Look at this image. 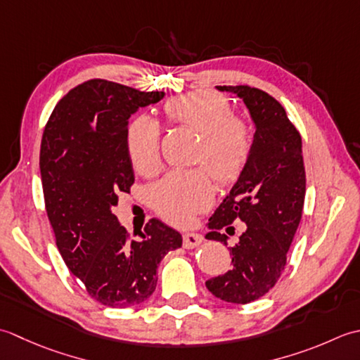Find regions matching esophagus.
I'll return each mask as SVG.
<instances>
[{
	"label": "esophagus",
	"instance_id": "34e87169",
	"mask_svg": "<svg viewBox=\"0 0 360 360\" xmlns=\"http://www.w3.org/2000/svg\"><path fill=\"white\" fill-rule=\"evenodd\" d=\"M202 240H203V238L200 236V234L186 233L185 236H183V247H185V248H194L197 245H200Z\"/></svg>",
	"mask_w": 360,
	"mask_h": 360
}]
</instances>
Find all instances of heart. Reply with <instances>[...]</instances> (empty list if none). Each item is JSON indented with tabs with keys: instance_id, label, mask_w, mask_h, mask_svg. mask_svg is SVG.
Here are the masks:
<instances>
[{
	"instance_id": "heart-1",
	"label": "heart",
	"mask_w": 360,
	"mask_h": 360,
	"mask_svg": "<svg viewBox=\"0 0 360 360\" xmlns=\"http://www.w3.org/2000/svg\"><path fill=\"white\" fill-rule=\"evenodd\" d=\"M165 113L177 126L199 131L195 161L205 165L219 185H231L240 177L253 150V130L248 121L233 115L224 96L212 91L183 94L166 102ZM126 146L138 174L152 177L160 171L161 127L155 120L141 115L131 121ZM212 200L214 186L205 169L171 172L152 191L158 214L175 225H189Z\"/></svg>"
}]
</instances>
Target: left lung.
I'll list each match as a JSON object with an SVG mask.
<instances>
[{
  "instance_id": "left-lung-1",
  "label": "left lung",
  "mask_w": 360,
  "mask_h": 360,
  "mask_svg": "<svg viewBox=\"0 0 360 360\" xmlns=\"http://www.w3.org/2000/svg\"><path fill=\"white\" fill-rule=\"evenodd\" d=\"M216 88L244 101L256 130L250 160L210 217L207 239L226 245L229 238L219 230H233L236 219L247 225L245 231L229 248L233 267L205 284L226 303L247 304L280 280L302 221L306 194L302 136L283 105L266 91L248 85Z\"/></svg>"
}]
</instances>
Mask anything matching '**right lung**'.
Listing matches in <instances>:
<instances>
[{
  "label": "right lung",
  "mask_w": 360,
  "mask_h": 360,
  "mask_svg": "<svg viewBox=\"0 0 360 360\" xmlns=\"http://www.w3.org/2000/svg\"><path fill=\"white\" fill-rule=\"evenodd\" d=\"M163 98L165 91L91 79L65 94L43 131L40 172L57 248L88 295L104 306L146 302L157 288L160 261L181 247V234L158 219L130 238L112 212L135 181L129 118Z\"/></svg>",
  "instance_id": "1"
}]
</instances>
